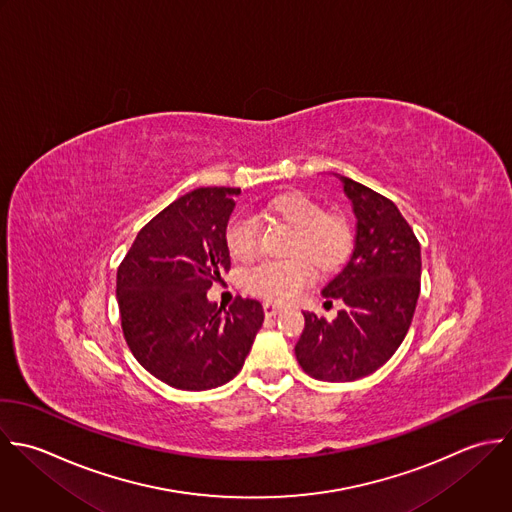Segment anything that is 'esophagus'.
Masks as SVG:
<instances>
[{
	"label": "esophagus",
	"mask_w": 512,
	"mask_h": 512,
	"mask_svg": "<svg viewBox=\"0 0 512 512\" xmlns=\"http://www.w3.org/2000/svg\"><path fill=\"white\" fill-rule=\"evenodd\" d=\"M263 311H265L267 317H275V315L283 313V307H281V305H275V303H265V305H263Z\"/></svg>",
	"instance_id": "1"
}]
</instances>
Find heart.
I'll return each mask as SVG.
<instances>
[{
	"mask_svg": "<svg viewBox=\"0 0 512 512\" xmlns=\"http://www.w3.org/2000/svg\"><path fill=\"white\" fill-rule=\"evenodd\" d=\"M265 215L293 227L289 241V259H265L249 267L243 275L245 289L271 303H285L297 297L315 277L317 269L333 271L349 257L353 249V227L349 219L323 205L307 193L287 191L269 199ZM223 241L229 255L247 261L257 253L259 227L253 217L235 213L229 217Z\"/></svg>",
	"mask_w": 512,
	"mask_h": 512,
	"instance_id": "1",
	"label": "heart"
}]
</instances>
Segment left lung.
<instances>
[{
  "instance_id": "8db88e82",
  "label": "left lung",
  "mask_w": 512,
  "mask_h": 512,
  "mask_svg": "<svg viewBox=\"0 0 512 512\" xmlns=\"http://www.w3.org/2000/svg\"><path fill=\"white\" fill-rule=\"evenodd\" d=\"M341 181L357 215L355 249L323 297L341 299L345 309L335 321L305 311L295 345L303 371L329 383L383 367L403 343L421 293V245L407 219L385 195L343 175Z\"/></svg>"
}]
</instances>
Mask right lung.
I'll return each instance as SVG.
<instances>
[{
    "label": "right lung",
    "instance_id": "add662e5",
    "mask_svg": "<svg viewBox=\"0 0 512 512\" xmlns=\"http://www.w3.org/2000/svg\"><path fill=\"white\" fill-rule=\"evenodd\" d=\"M235 187H199L157 213L117 269L125 343L139 365L169 387L207 391L243 367L263 325V307L237 297L229 311L207 291L231 259L223 241Z\"/></svg>",
    "mask_w": 512,
    "mask_h": 512
}]
</instances>
